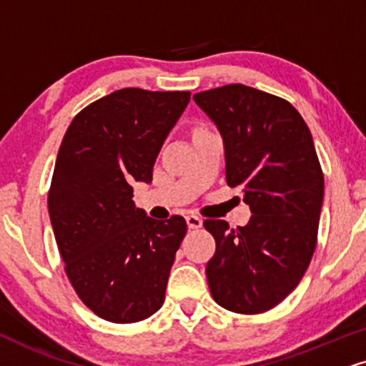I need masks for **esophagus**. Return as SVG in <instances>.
Segmentation results:
<instances>
[{"label":"esophagus","mask_w":366,"mask_h":366,"mask_svg":"<svg viewBox=\"0 0 366 366\" xmlns=\"http://www.w3.org/2000/svg\"><path fill=\"white\" fill-rule=\"evenodd\" d=\"M187 224L188 229H198L202 227V219L197 217V215H187Z\"/></svg>","instance_id":"obj_1"}]
</instances>
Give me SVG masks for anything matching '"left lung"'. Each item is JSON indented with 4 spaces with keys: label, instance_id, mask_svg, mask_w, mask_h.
<instances>
[{
    "label": "left lung",
    "instance_id": "1",
    "mask_svg": "<svg viewBox=\"0 0 366 366\" xmlns=\"http://www.w3.org/2000/svg\"><path fill=\"white\" fill-rule=\"evenodd\" d=\"M224 139L225 179L251 209L244 227L205 220L215 254L205 273L220 307L261 314L300 283L317 244L324 174L312 135L283 98L244 84L193 94Z\"/></svg>",
    "mask_w": 366,
    "mask_h": 366
}]
</instances>
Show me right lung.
Instances as JSON below:
<instances>
[{
  "label": "right lung",
  "mask_w": 366,
  "mask_h": 366,
  "mask_svg": "<svg viewBox=\"0 0 366 366\" xmlns=\"http://www.w3.org/2000/svg\"><path fill=\"white\" fill-rule=\"evenodd\" d=\"M190 92L124 88L74 117L59 147L47 205L71 285L89 310L132 324L161 309L187 234L135 209L134 182H152L162 142Z\"/></svg>",
  "instance_id": "1"
}]
</instances>
